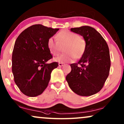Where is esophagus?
Instances as JSON below:
<instances>
[{
  "mask_svg": "<svg viewBox=\"0 0 124 124\" xmlns=\"http://www.w3.org/2000/svg\"><path fill=\"white\" fill-rule=\"evenodd\" d=\"M64 65L63 63H61V62H59V67H62V66Z\"/></svg>",
  "mask_w": 124,
  "mask_h": 124,
  "instance_id": "esophagus-1",
  "label": "esophagus"
}]
</instances>
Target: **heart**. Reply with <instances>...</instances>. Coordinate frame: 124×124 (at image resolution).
I'll use <instances>...</instances> for the list:
<instances>
[{
    "instance_id": "heart-1",
    "label": "heart",
    "mask_w": 124,
    "mask_h": 124,
    "mask_svg": "<svg viewBox=\"0 0 124 124\" xmlns=\"http://www.w3.org/2000/svg\"><path fill=\"white\" fill-rule=\"evenodd\" d=\"M51 37L47 42V47L50 53L57 56L63 48L64 53L54 58V61L61 63L73 62L74 59H79L82 56L86 48L85 40L78 34L69 30H62L56 37Z\"/></svg>"
}]
</instances>
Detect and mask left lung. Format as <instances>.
Segmentation results:
<instances>
[{
    "instance_id": "8db88e82",
    "label": "left lung",
    "mask_w": 124,
    "mask_h": 124,
    "mask_svg": "<svg viewBox=\"0 0 124 124\" xmlns=\"http://www.w3.org/2000/svg\"><path fill=\"white\" fill-rule=\"evenodd\" d=\"M84 37L86 48L77 63L70 64L72 70L66 77L71 90L79 95L90 96L102 89L111 67L108 45L101 34L89 26L71 28Z\"/></svg>"
}]
</instances>
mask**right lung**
I'll list each match as a JSON object with an SVG mask.
<instances>
[{"label": "right lung", "mask_w": 124, "mask_h": 124, "mask_svg": "<svg viewBox=\"0 0 124 124\" xmlns=\"http://www.w3.org/2000/svg\"><path fill=\"white\" fill-rule=\"evenodd\" d=\"M40 24L32 25L23 30L15 42L12 57L14 81L25 95H39L48 86L52 71L57 62L47 64L52 57L47 42L58 31Z\"/></svg>", "instance_id": "1"}]
</instances>
